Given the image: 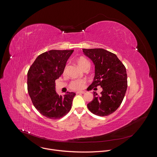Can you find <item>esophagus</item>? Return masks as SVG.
I'll use <instances>...</instances> for the list:
<instances>
[{"label": "esophagus", "mask_w": 157, "mask_h": 157, "mask_svg": "<svg viewBox=\"0 0 157 157\" xmlns=\"http://www.w3.org/2000/svg\"><path fill=\"white\" fill-rule=\"evenodd\" d=\"M85 92L84 91H78L76 93V94H84Z\"/></svg>", "instance_id": "34e87169"}]
</instances>
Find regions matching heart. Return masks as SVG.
<instances>
[{"instance_id":"heart-1","label":"heart","mask_w":157,"mask_h":157,"mask_svg":"<svg viewBox=\"0 0 157 157\" xmlns=\"http://www.w3.org/2000/svg\"><path fill=\"white\" fill-rule=\"evenodd\" d=\"M76 63L83 70L87 68L89 69V67H90V63H89L88 60L82 56L76 59ZM86 84V81L85 79H79L72 81L70 84V87L74 91H80L85 87Z\"/></svg>"}]
</instances>
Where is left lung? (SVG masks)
I'll return each mask as SVG.
<instances>
[{"label":"left lung","mask_w":157,"mask_h":157,"mask_svg":"<svg viewBox=\"0 0 157 157\" xmlns=\"http://www.w3.org/2000/svg\"><path fill=\"white\" fill-rule=\"evenodd\" d=\"M84 54L95 65V76L90 89L98 86L102 88L99 96L94 92L93 100L87 106L92 113L107 116L118 109L125 96L127 87L126 68L114 54L102 48L82 49Z\"/></svg>","instance_id":"obj_1"}]
</instances>
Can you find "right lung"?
I'll list each match as a JSON object with an SVG mask.
<instances>
[{"label": "right lung", "mask_w": 157, "mask_h": 157, "mask_svg": "<svg viewBox=\"0 0 157 157\" xmlns=\"http://www.w3.org/2000/svg\"><path fill=\"white\" fill-rule=\"evenodd\" d=\"M71 50H52L40 55L27 73V89L32 103L39 113L50 119H58L69 113L75 93L59 95L55 80L63 74Z\"/></svg>", "instance_id": "obj_1"}]
</instances>
